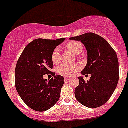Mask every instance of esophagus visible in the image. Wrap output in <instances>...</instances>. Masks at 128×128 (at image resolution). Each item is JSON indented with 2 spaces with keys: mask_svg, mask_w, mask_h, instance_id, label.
<instances>
[{
  "mask_svg": "<svg viewBox=\"0 0 128 128\" xmlns=\"http://www.w3.org/2000/svg\"><path fill=\"white\" fill-rule=\"evenodd\" d=\"M69 78H70L69 77H65V81H67L68 80H69Z\"/></svg>",
  "mask_w": 128,
  "mask_h": 128,
  "instance_id": "34e87169",
  "label": "esophagus"
}]
</instances>
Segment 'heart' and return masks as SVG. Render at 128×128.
I'll return each mask as SVG.
<instances>
[{
	"label": "heart",
	"mask_w": 128,
	"mask_h": 128,
	"mask_svg": "<svg viewBox=\"0 0 128 128\" xmlns=\"http://www.w3.org/2000/svg\"><path fill=\"white\" fill-rule=\"evenodd\" d=\"M68 50L75 54H79L83 49V46L80 42L78 41H70L66 45ZM52 61L53 64H58L60 61V52L58 48H56L52 53ZM78 68L77 64H66L63 63L60 65L56 69L57 73L59 75L65 76H71L75 71Z\"/></svg>",
	"instance_id": "obj_1"
}]
</instances>
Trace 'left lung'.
Returning <instances> with one entry per match:
<instances>
[{"label":"left lung","instance_id":"8db88e82","mask_svg":"<svg viewBox=\"0 0 128 128\" xmlns=\"http://www.w3.org/2000/svg\"><path fill=\"white\" fill-rule=\"evenodd\" d=\"M69 40L80 41L87 53L86 67L82 75L90 74L86 82L78 76L79 85L75 89L76 99L82 105L96 108L104 105L116 88L119 80V62L116 53L108 41L93 32H87Z\"/></svg>","mask_w":128,"mask_h":128}]
</instances>
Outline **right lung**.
<instances>
[{
  "mask_svg": "<svg viewBox=\"0 0 128 128\" xmlns=\"http://www.w3.org/2000/svg\"><path fill=\"white\" fill-rule=\"evenodd\" d=\"M65 40L36 39L25 47L17 62L16 88L24 103L33 110L45 111L59 99L63 76L52 72L54 76L48 80L43 75L52 72V52Z\"/></svg>",
  "mask_w": 128,
  "mask_h": 128,
  "instance_id": "add662e5",
  "label": "right lung"
}]
</instances>
